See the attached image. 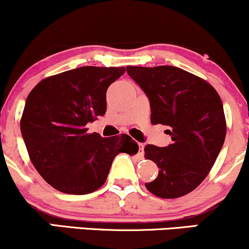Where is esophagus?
<instances>
[{
    "instance_id": "esophagus-1",
    "label": "esophagus",
    "mask_w": 249,
    "mask_h": 249,
    "mask_svg": "<svg viewBox=\"0 0 249 249\" xmlns=\"http://www.w3.org/2000/svg\"><path fill=\"white\" fill-rule=\"evenodd\" d=\"M139 154H142V152H144V144L142 142H139Z\"/></svg>"
}]
</instances>
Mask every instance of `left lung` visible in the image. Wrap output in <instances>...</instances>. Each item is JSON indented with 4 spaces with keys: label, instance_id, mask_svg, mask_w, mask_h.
I'll list each match as a JSON object with an SVG mask.
<instances>
[{
    "label": "left lung",
    "instance_id": "left-lung-1",
    "mask_svg": "<svg viewBox=\"0 0 249 249\" xmlns=\"http://www.w3.org/2000/svg\"><path fill=\"white\" fill-rule=\"evenodd\" d=\"M127 75L145 92L152 124L168 127L172 142L146 145L145 157L159 167L145 186L154 196L174 199L192 192L207 177L226 137L224 107L212 85L171 65L126 67Z\"/></svg>",
    "mask_w": 249,
    "mask_h": 249
}]
</instances>
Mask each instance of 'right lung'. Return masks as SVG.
Here are the masks:
<instances>
[{
	"label": "right lung",
	"mask_w": 249,
	"mask_h": 249,
	"mask_svg": "<svg viewBox=\"0 0 249 249\" xmlns=\"http://www.w3.org/2000/svg\"><path fill=\"white\" fill-rule=\"evenodd\" d=\"M125 68L82 67L43 79L31 90L21 119L30 160L42 178L68 194H88L105 182L117 154H136L127 134L103 138L87 124L107 112V90Z\"/></svg>",
	"instance_id": "1"
}]
</instances>
